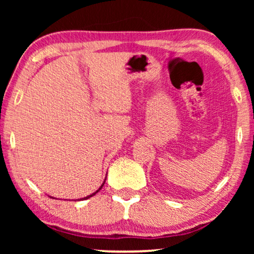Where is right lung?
I'll return each instance as SVG.
<instances>
[{"label":"right lung","instance_id":"1","mask_svg":"<svg viewBox=\"0 0 254 254\" xmlns=\"http://www.w3.org/2000/svg\"><path fill=\"white\" fill-rule=\"evenodd\" d=\"M105 180H106V178H105ZM105 180H104V183L102 184V185H100V187H99V189H98V190H97L95 193L90 194V195H88V196H85V197H82V199H79V200H86V199H89V197H91V196H93V195H95V194H97V193H98V192H99V190H102V187L104 186V184H105ZM51 197H53V196H51Z\"/></svg>","mask_w":254,"mask_h":254}]
</instances>
